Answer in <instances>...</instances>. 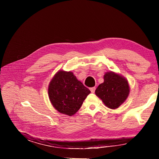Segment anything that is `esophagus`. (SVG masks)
Instances as JSON below:
<instances>
[{
	"label": "esophagus",
	"mask_w": 159,
	"mask_h": 159,
	"mask_svg": "<svg viewBox=\"0 0 159 159\" xmlns=\"http://www.w3.org/2000/svg\"><path fill=\"white\" fill-rule=\"evenodd\" d=\"M95 88L93 87V88H90V91L91 93H94L95 92Z\"/></svg>",
	"instance_id": "obj_1"
}]
</instances>
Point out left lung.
<instances>
[{"label": "left lung", "mask_w": 159, "mask_h": 159, "mask_svg": "<svg viewBox=\"0 0 159 159\" xmlns=\"http://www.w3.org/2000/svg\"><path fill=\"white\" fill-rule=\"evenodd\" d=\"M103 79V83L96 89L95 95L108 108L117 109L125 102L129 94L128 81L113 71L105 73Z\"/></svg>", "instance_id": "8db88e82"}]
</instances>
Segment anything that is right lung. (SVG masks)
<instances>
[{"label": "right lung", "instance_id": "1", "mask_svg": "<svg viewBox=\"0 0 159 159\" xmlns=\"http://www.w3.org/2000/svg\"><path fill=\"white\" fill-rule=\"evenodd\" d=\"M90 92L71 71L59 70L48 86V96L53 107L69 116L80 109Z\"/></svg>", "mask_w": 159, "mask_h": 159}]
</instances>
